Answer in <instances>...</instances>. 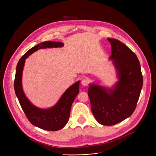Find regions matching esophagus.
<instances>
[{
    "instance_id": "1",
    "label": "esophagus",
    "mask_w": 156,
    "mask_h": 156,
    "mask_svg": "<svg viewBox=\"0 0 156 156\" xmlns=\"http://www.w3.org/2000/svg\"><path fill=\"white\" fill-rule=\"evenodd\" d=\"M88 83H89V80L87 78L83 79L81 81V84L83 86H87L88 85Z\"/></svg>"
}]
</instances>
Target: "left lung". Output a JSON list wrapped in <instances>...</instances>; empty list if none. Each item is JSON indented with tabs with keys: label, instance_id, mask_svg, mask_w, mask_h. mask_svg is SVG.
Here are the masks:
<instances>
[{
	"label": "left lung",
	"instance_id": "left-lung-1",
	"mask_svg": "<svg viewBox=\"0 0 156 156\" xmlns=\"http://www.w3.org/2000/svg\"><path fill=\"white\" fill-rule=\"evenodd\" d=\"M107 39L112 47L109 60L112 61L118 80L110 87L90 83L88 96L96 120L102 125L111 126L129 117L134 112L143 78L136 54L120 41Z\"/></svg>",
	"mask_w": 156,
	"mask_h": 156
}]
</instances>
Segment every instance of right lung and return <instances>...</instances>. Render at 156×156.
Listing matches in <instances>:
<instances>
[{
  "label": "right lung",
  "mask_w": 156,
  "mask_h": 156,
  "mask_svg": "<svg viewBox=\"0 0 156 156\" xmlns=\"http://www.w3.org/2000/svg\"><path fill=\"white\" fill-rule=\"evenodd\" d=\"M63 46V43L55 41H45L38 44L27 52L20 59L16 65L14 81L16 96L29 121L35 126L42 129L57 131L63 128L67 123L72 103L79 93L80 81H76L66 89L52 107L47 108H39L33 104L27 98L22 86V75L25 60L39 49L62 48Z\"/></svg>",
  "instance_id": "1"
}]
</instances>
